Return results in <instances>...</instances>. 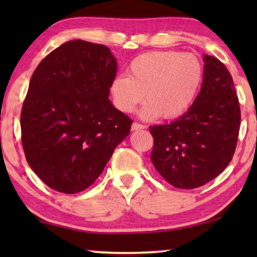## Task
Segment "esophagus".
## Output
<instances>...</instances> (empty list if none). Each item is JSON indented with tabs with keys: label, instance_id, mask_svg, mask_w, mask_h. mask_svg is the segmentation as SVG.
<instances>
[{
	"label": "esophagus",
	"instance_id": "obj_1",
	"mask_svg": "<svg viewBox=\"0 0 257 257\" xmlns=\"http://www.w3.org/2000/svg\"><path fill=\"white\" fill-rule=\"evenodd\" d=\"M131 128H132V131H138V130L145 128V126L142 125V124H138V122H133Z\"/></svg>",
	"mask_w": 257,
	"mask_h": 257
}]
</instances>
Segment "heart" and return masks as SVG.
I'll list each match as a JSON object with an SVG mask.
<instances>
[{
  "label": "heart",
  "instance_id": "1",
  "mask_svg": "<svg viewBox=\"0 0 257 257\" xmlns=\"http://www.w3.org/2000/svg\"><path fill=\"white\" fill-rule=\"evenodd\" d=\"M128 76H115L110 84L114 106L130 113L146 98L140 110L144 119H177L198 97L203 65L194 55L180 51H151L133 59Z\"/></svg>",
  "mask_w": 257,
  "mask_h": 257
}]
</instances>
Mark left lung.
Returning <instances> with one entry per match:
<instances>
[{
  "instance_id": "1",
  "label": "left lung",
  "mask_w": 257,
  "mask_h": 257,
  "mask_svg": "<svg viewBox=\"0 0 257 257\" xmlns=\"http://www.w3.org/2000/svg\"><path fill=\"white\" fill-rule=\"evenodd\" d=\"M203 82L194 104L177 120L151 126V160L177 188L193 189L216 178L230 163L241 122L240 104L229 71L203 56Z\"/></svg>"
}]
</instances>
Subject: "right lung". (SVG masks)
Listing matches in <instances>:
<instances>
[{
	"mask_svg": "<svg viewBox=\"0 0 257 257\" xmlns=\"http://www.w3.org/2000/svg\"><path fill=\"white\" fill-rule=\"evenodd\" d=\"M117 61L103 44L73 40L31 76L21 112L27 161L55 191L75 194L96 181L132 119L108 99Z\"/></svg>",
	"mask_w": 257,
	"mask_h": 257,
	"instance_id": "obj_1",
	"label": "right lung"
}]
</instances>
